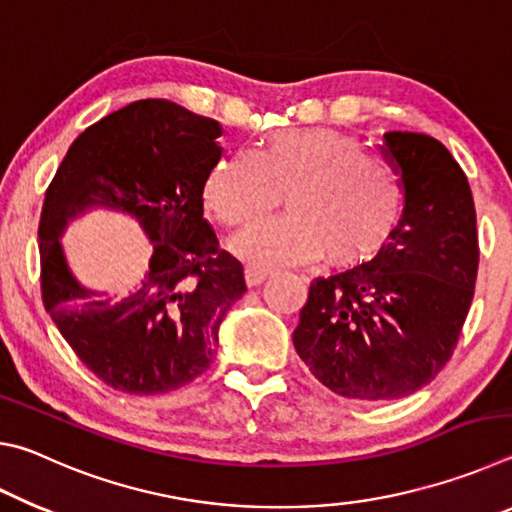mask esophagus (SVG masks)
<instances>
[{
    "mask_svg": "<svg viewBox=\"0 0 512 512\" xmlns=\"http://www.w3.org/2000/svg\"><path fill=\"white\" fill-rule=\"evenodd\" d=\"M268 275H271V271H266V268L248 266V268H246V282H248V287H257V284H262Z\"/></svg>",
    "mask_w": 512,
    "mask_h": 512,
    "instance_id": "34e87169",
    "label": "esophagus"
}]
</instances>
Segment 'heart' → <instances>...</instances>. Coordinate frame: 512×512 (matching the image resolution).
<instances>
[{
  "label": "heart",
  "mask_w": 512,
  "mask_h": 512,
  "mask_svg": "<svg viewBox=\"0 0 512 512\" xmlns=\"http://www.w3.org/2000/svg\"><path fill=\"white\" fill-rule=\"evenodd\" d=\"M287 192V216L262 221L237 239L257 266L300 264L323 255L354 266L375 257L400 225L406 189L395 164L334 128H282L257 153L214 162L203 185L207 210L228 230L262 219Z\"/></svg>",
  "instance_id": "b5f03b06"
}]
</instances>
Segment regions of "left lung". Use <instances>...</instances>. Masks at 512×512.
Masks as SVG:
<instances>
[{
	"label": "left lung",
	"mask_w": 512,
	"mask_h": 512,
	"mask_svg": "<svg viewBox=\"0 0 512 512\" xmlns=\"http://www.w3.org/2000/svg\"><path fill=\"white\" fill-rule=\"evenodd\" d=\"M402 171L400 225L379 253L316 277L293 332L320 384L350 400H400L452 359L479 268L476 212L463 169L422 133H386Z\"/></svg>",
	"instance_id": "1"
}]
</instances>
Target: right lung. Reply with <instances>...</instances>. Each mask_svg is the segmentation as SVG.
<instances>
[{"label": "right lung", "instance_id": "1", "mask_svg": "<svg viewBox=\"0 0 512 512\" xmlns=\"http://www.w3.org/2000/svg\"><path fill=\"white\" fill-rule=\"evenodd\" d=\"M219 137V121L178 103H128L76 137L47 187L38 228L42 302L76 357L115 391L160 395L203 375L216 327L244 296V266L203 219ZM88 206L133 213L154 241L150 273L117 301L83 290L59 248L66 219Z\"/></svg>", "mask_w": 512, "mask_h": 512}]
</instances>
